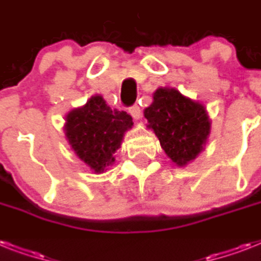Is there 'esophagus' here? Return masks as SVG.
Instances as JSON below:
<instances>
[{
	"instance_id": "1",
	"label": "esophagus",
	"mask_w": 261,
	"mask_h": 261,
	"mask_svg": "<svg viewBox=\"0 0 261 261\" xmlns=\"http://www.w3.org/2000/svg\"><path fill=\"white\" fill-rule=\"evenodd\" d=\"M128 112H130V115L135 119V120H138V119H141V116H142V110H141L137 104L130 107V108H128Z\"/></svg>"
}]
</instances>
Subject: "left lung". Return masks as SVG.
Returning <instances> with one entry per match:
<instances>
[{
    "mask_svg": "<svg viewBox=\"0 0 261 261\" xmlns=\"http://www.w3.org/2000/svg\"><path fill=\"white\" fill-rule=\"evenodd\" d=\"M147 127L154 131L161 147L178 167L196 159L210 134L206 108L173 88H160L153 104L145 110Z\"/></svg>",
    "mask_w": 261,
    "mask_h": 261,
    "instance_id": "8db88e82",
    "label": "left lung"
}]
</instances>
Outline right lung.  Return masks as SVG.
Here are the masks:
<instances>
[{
	"mask_svg": "<svg viewBox=\"0 0 261 261\" xmlns=\"http://www.w3.org/2000/svg\"><path fill=\"white\" fill-rule=\"evenodd\" d=\"M133 124L127 112L112 110L101 96H92L83 108L67 114L65 134L79 159L101 173L115 161L114 153Z\"/></svg>",
	"mask_w": 261,
	"mask_h": 261,
	"instance_id": "right-lung-1",
	"label": "right lung"
}]
</instances>
